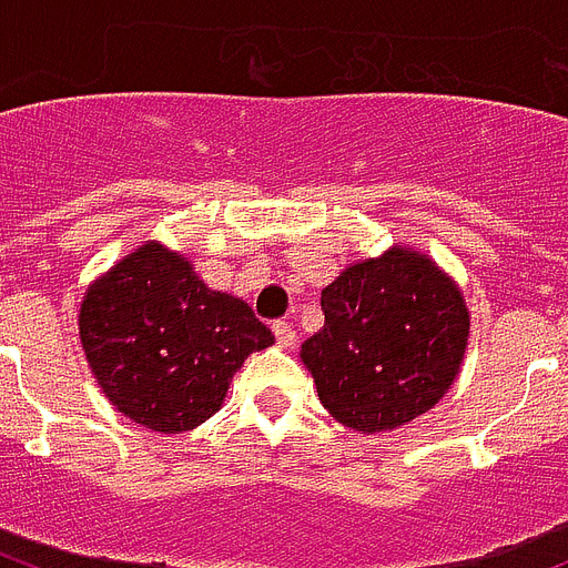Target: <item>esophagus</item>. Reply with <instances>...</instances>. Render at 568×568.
<instances>
[{
    "mask_svg": "<svg viewBox=\"0 0 568 568\" xmlns=\"http://www.w3.org/2000/svg\"><path fill=\"white\" fill-rule=\"evenodd\" d=\"M274 336H276V345L285 347V351L297 345V333H294V327L288 324V321H274Z\"/></svg>",
    "mask_w": 568,
    "mask_h": 568,
    "instance_id": "1",
    "label": "esophagus"
}]
</instances>
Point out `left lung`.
<instances>
[{"instance_id": "1", "label": "left lung", "mask_w": 568, "mask_h": 568, "mask_svg": "<svg viewBox=\"0 0 568 568\" xmlns=\"http://www.w3.org/2000/svg\"><path fill=\"white\" fill-rule=\"evenodd\" d=\"M324 327L303 342L324 409L363 433L395 430L439 404L466 354L463 294L430 258L395 247L321 292Z\"/></svg>"}]
</instances>
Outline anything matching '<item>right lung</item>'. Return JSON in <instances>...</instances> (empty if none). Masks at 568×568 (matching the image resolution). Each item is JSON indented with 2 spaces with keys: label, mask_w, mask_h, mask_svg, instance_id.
I'll return each mask as SVG.
<instances>
[{
  "label": "right lung",
  "mask_w": 568,
  "mask_h": 568,
  "mask_svg": "<svg viewBox=\"0 0 568 568\" xmlns=\"http://www.w3.org/2000/svg\"><path fill=\"white\" fill-rule=\"evenodd\" d=\"M79 333L111 404L159 433L203 424L244 359L274 345L247 303L205 288L185 258L153 241L88 288Z\"/></svg>",
  "instance_id": "1"
}]
</instances>
